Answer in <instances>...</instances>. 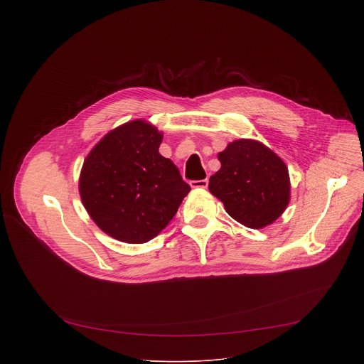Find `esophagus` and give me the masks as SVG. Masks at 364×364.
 <instances>
[{"label": "esophagus", "instance_id": "34e87169", "mask_svg": "<svg viewBox=\"0 0 364 364\" xmlns=\"http://www.w3.org/2000/svg\"><path fill=\"white\" fill-rule=\"evenodd\" d=\"M190 186L193 188H207L209 186V180L204 178V180H197V181H190Z\"/></svg>", "mask_w": 364, "mask_h": 364}]
</instances>
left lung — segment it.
Here are the masks:
<instances>
[{
  "label": "left lung",
  "instance_id": "1",
  "mask_svg": "<svg viewBox=\"0 0 364 364\" xmlns=\"http://www.w3.org/2000/svg\"><path fill=\"white\" fill-rule=\"evenodd\" d=\"M220 170L209 190L230 218L250 229L272 225L291 198L289 173L281 157L262 142L240 138L218 154Z\"/></svg>",
  "mask_w": 364,
  "mask_h": 364
}]
</instances>
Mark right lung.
Here are the masks:
<instances>
[{
	"mask_svg": "<svg viewBox=\"0 0 364 364\" xmlns=\"http://www.w3.org/2000/svg\"><path fill=\"white\" fill-rule=\"evenodd\" d=\"M163 132L144 119L117 127L87 154L79 177L86 212L100 230L145 243L177 213L190 186L159 152Z\"/></svg>",
	"mask_w": 364,
	"mask_h": 364,
	"instance_id": "add662e5",
	"label": "right lung"
}]
</instances>
